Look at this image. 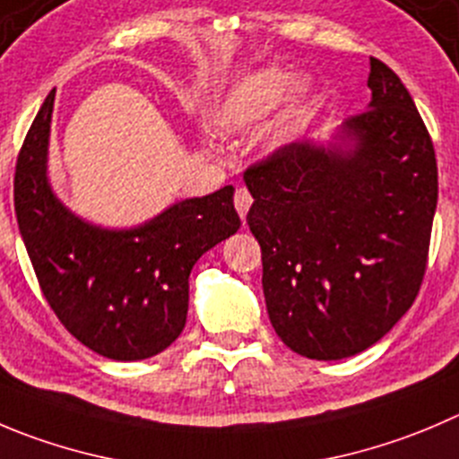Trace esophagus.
<instances>
[{"label": "esophagus", "instance_id": "obj_1", "mask_svg": "<svg viewBox=\"0 0 459 459\" xmlns=\"http://www.w3.org/2000/svg\"><path fill=\"white\" fill-rule=\"evenodd\" d=\"M234 204H237V212H238V216H241V221L246 222V216H247V212H250V207H252V195H250V191L247 189H237V195H234Z\"/></svg>", "mask_w": 459, "mask_h": 459}]
</instances>
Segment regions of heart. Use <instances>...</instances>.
<instances>
[{
	"label": "heart",
	"mask_w": 459,
	"mask_h": 459,
	"mask_svg": "<svg viewBox=\"0 0 459 459\" xmlns=\"http://www.w3.org/2000/svg\"><path fill=\"white\" fill-rule=\"evenodd\" d=\"M279 142H290L299 133L313 106V90L307 81H295L281 67H265L238 78L221 96L213 124L227 134H241L268 124L279 108Z\"/></svg>",
	"instance_id": "heart-1"
}]
</instances>
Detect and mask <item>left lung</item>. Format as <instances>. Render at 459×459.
<instances>
[{"label": "left lung", "mask_w": 459, "mask_h": 459, "mask_svg": "<svg viewBox=\"0 0 459 459\" xmlns=\"http://www.w3.org/2000/svg\"><path fill=\"white\" fill-rule=\"evenodd\" d=\"M365 112L326 142L290 143L243 173L270 322L313 360L356 356L417 298L437 209L430 134L401 78L369 58Z\"/></svg>", "instance_id": "8db88e82"}]
</instances>
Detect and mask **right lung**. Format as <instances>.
<instances>
[{"label":"right lung","instance_id":"add662e5","mask_svg":"<svg viewBox=\"0 0 459 459\" xmlns=\"http://www.w3.org/2000/svg\"><path fill=\"white\" fill-rule=\"evenodd\" d=\"M54 91L15 167V216L47 302L65 329L110 360L157 356L182 333L195 261L241 227L234 186L185 198L133 227L74 213L49 180Z\"/></svg>","mask_w":459,"mask_h":459}]
</instances>
